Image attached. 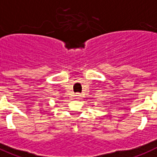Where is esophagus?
Returning <instances> with one entry per match:
<instances>
[{
	"label": "esophagus",
	"mask_w": 157,
	"mask_h": 157,
	"mask_svg": "<svg viewBox=\"0 0 157 157\" xmlns=\"http://www.w3.org/2000/svg\"><path fill=\"white\" fill-rule=\"evenodd\" d=\"M76 97H77L78 99V98H80V97H81V94H76Z\"/></svg>",
	"instance_id": "esophagus-1"
}]
</instances>
